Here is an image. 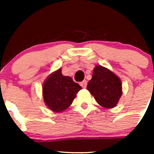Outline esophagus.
<instances>
[{"instance_id": "obj_1", "label": "esophagus", "mask_w": 154, "mask_h": 154, "mask_svg": "<svg viewBox=\"0 0 154 154\" xmlns=\"http://www.w3.org/2000/svg\"><path fill=\"white\" fill-rule=\"evenodd\" d=\"M79 84H80V85H81V86L83 88V89H85V87H86V85H87V82L85 80V81L81 82Z\"/></svg>"}]
</instances>
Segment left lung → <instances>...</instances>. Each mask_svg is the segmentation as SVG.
I'll return each instance as SVG.
<instances>
[{
	"instance_id": "left-lung-1",
	"label": "left lung",
	"mask_w": 154,
	"mask_h": 154,
	"mask_svg": "<svg viewBox=\"0 0 154 154\" xmlns=\"http://www.w3.org/2000/svg\"><path fill=\"white\" fill-rule=\"evenodd\" d=\"M87 89L93 95L97 103L105 108L116 106L122 95L120 79L101 65H97L94 69Z\"/></svg>"
}]
</instances>
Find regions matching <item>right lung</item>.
<instances>
[{
    "mask_svg": "<svg viewBox=\"0 0 154 154\" xmlns=\"http://www.w3.org/2000/svg\"><path fill=\"white\" fill-rule=\"evenodd\" d=\"M82 87L69 76L62 74V69L51 74L43 85V97L47 106L55 112L68 108Z\"/></svg>",
    "mask_w": 154,
    "mask_h": 154,
    "instance_id": "obj_1",
    "label": "right lung"
}]
</instances>
